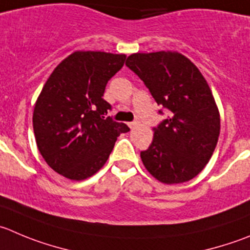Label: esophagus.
<instances>
[{"instance_id":"34e87169","label":"esophagus","mask_w":250,"mask_h":250,"mask_svg":"<svg viewBox=\"0 0 250 250\" xmlns=\"http://www.w3.org/2000/svg\"><path fill=\"white\" fill-rule=\"evenodd\" d=\"M127 125L130 126V129H134V127H136L137 125H139V123H137V121H131V123H129Z\"/></svg>"}]
</instances>
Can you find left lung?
Segmentation results:
<instances>
[{"instance_id":"obj_1","label":"left lung","mask_w":250,"mask_h":250,"mask_svg":"<svg viewBox=\"0 0 250 250\" xmlns=\"http://www.w3.org/2000/svg\"><path fill=\"white\" fill-rule=\"evenodd\" d=\"M125 65L169 111L154 127L151 146L141 151L144 166L165 184L192 179L210 161L220 135V114L208 82L189 59L174 51L137 52Z\"/></svg>"}]
</instances>
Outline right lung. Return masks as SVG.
<instances>
[{
    "label": "right lung",
    "instance_id": "obj_1",
    "mask_svg": "<svg viewBox=\"0 0 250 250\" xmlns=\"http://www.w3.org/2000/svg\"><path fill=\"white\" fill-rule=\"evenodd\" d=\"M126 56L76 51L50 75L33 114L35 141L45 162L59 174L83 180L98 172L127 125L105 118L108 81Z\"/></svg>",
    "mask_w": 250,
    "mask_h": 250
}]
</instances>
